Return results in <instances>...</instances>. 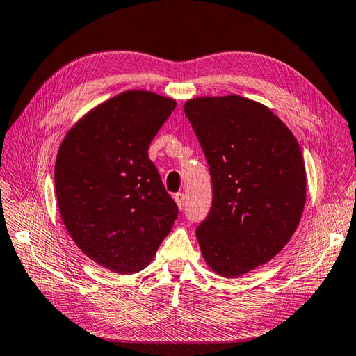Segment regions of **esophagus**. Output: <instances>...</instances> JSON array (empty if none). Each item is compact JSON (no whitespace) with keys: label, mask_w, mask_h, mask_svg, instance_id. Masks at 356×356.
Here are the masks:
<instances>
[{"label":"esophagus","mask_w":356,"mask_h":356,"mask_svg":"<svg viewBox=\"0 0 356 356\" xmlns=\"http://www.w3.org/2000/svg\"><path fill=\"white\" fill-rule=\"evenodd\" d=\"M175 200H176V203H177L180 211L185 208V204H186V195H185L184 193H177V194L175 195Z\"/></svg>","instance_id":"1"}]
</instances>
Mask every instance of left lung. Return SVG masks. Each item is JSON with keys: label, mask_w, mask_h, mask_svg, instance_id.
<instances>
[{"label": "left lung", "mask_w": 356, "mask_h": 356, "mask_svg": "<svg viewBox=\"0 0 356 356\" xmlns=\"http://www.w3.org/2000/svg\"><path fill=\"white\" fill-rule=\"evenodd\" d=\"M209 165L212 206L195 230L222 277L254 270L284 249L307 202V171L293 131L267 106L239 95L184 106Z\"/></svg>", "instance_id": "left-lung-1"}]
</instances>
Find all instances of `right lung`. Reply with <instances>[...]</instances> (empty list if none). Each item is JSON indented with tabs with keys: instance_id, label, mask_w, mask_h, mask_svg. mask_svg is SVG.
<instances>
[{
	"instance_id": "add662e5",
	"label": "right lung",
	"mask_w": 356,
	"mask_h": 356,
	"mask_svg": "<svg viewBox=\"0 0 356 356\" xmlns=\"http://www.w3.org/2000/svg\"><path fill=\"white\" fill-rule=\"evenodd\" d=\"M176 104L150 90H126L83 115L57 152L63 225L89 259L113 273L144 270L177 218V204L148 159Z\"/></svg>"
}]
</instances>
